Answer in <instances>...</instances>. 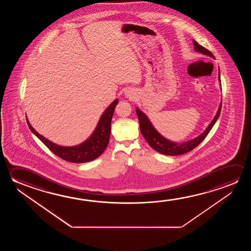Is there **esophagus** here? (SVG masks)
<instances>
[{
	"instance_id": "1",
	"label": "esophagus",
	"mask_w": 251,
	"mask_h": 251,
	"mask_svg": "<svg viewBox=\"0 0 251 251\" xmlns=\"http://www.w3.org/2000/svg\"><path fill=\"white\" fill-rule=\"evenodd\" d=\"M127 96H128V97H131V94H129V93H127Z\"/></svg>"
}]
</instances>
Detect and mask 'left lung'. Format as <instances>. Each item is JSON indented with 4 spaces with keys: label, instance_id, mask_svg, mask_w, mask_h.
Instances as JSON below:
<instances>
[{
    "label": "left lung",
    "instance_id": "left-lung-1",
    "mask_svg": "<svg viewBox=\"0 0 251 251\" xmlns=\"http://www.w3.org/2000/svg\"><path fill=\"white\" fill-rule=\"evenodd\" d=\"M193 45H194V49L196 51L214 58V55L212 54L209 50L205 49V47L198 44L195 40H193ZM219 81H221L220 71H219ZM221 109H222V104L220 105L217 114L214 116V120L211 122L208 127H206V129L202 133L201 136H199L191 141H188V142L182 143V144H177V143H174L172 141H169V140L165 139L164 136H161L160 134L155 129V127L152 126L151 123L150 122L148 117L138 108H136V115L139 120L141 133L143 134V136L147 141V143L150 144V146L161 154H165V155H169V156H177V155L185 154V153L193 151V149L197 147L198 145L205 139V136L208 135L210 130L212 129V127L219 118L220 114H221Z\"/></svg>",
    "mask_w": 251,
    "mask_h": 251
}]
</instances>
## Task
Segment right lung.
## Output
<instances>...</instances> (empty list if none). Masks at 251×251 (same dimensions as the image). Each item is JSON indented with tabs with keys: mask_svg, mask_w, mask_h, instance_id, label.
Wrapping results in <instances>:
<instances>
[{
	"mask_svg": "<svg viewBox=\"0 0 251 251\" xmlns=\"http://www.w3.org/2000/svg\"><path fill=\"white\" fill-rule=\"evenodd\" d=\"M117 103L118 100H115L111 105L103 113L97 127L88 139L86 140L82 144L73 147H64L53 144L52 142L38 134L33 127H31L29 121H27V124L32 133L41 140L46 147L49 149L50 151L53 152L56 156L72 163H86L97 158L107 148L111 132L112 116Z\"/></svg>",
	"mask_w": 251,
	"mask_h": 251,
	"instance_id": "right-lung-1",
	"label": "right lung"
}]
</instances>
